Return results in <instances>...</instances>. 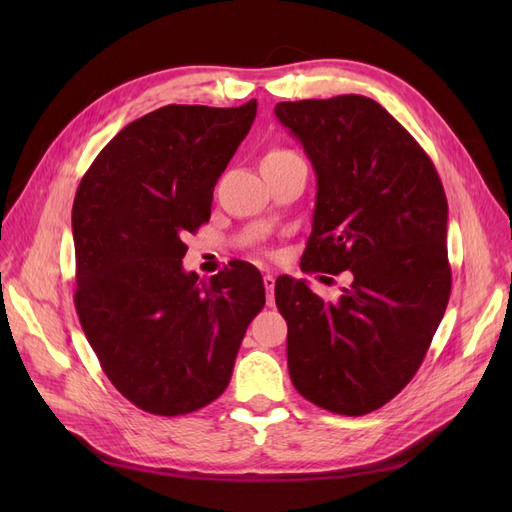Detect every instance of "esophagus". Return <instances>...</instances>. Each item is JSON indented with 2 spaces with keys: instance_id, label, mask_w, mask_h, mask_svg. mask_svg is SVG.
<instances>
[{
  "instance_id": "obj_1",
  "label": "esophagus",
  "mask_w": 512,
  "mask_h": 512,
  "mask_svg": "<svg viewBox=\"0 0 512 512\" xmlns=\"http://www.w3.org/2000/svg\"><path fill=\"white\" fill-rule=\"evenodd\" d=\"M264 288L268 292V303H273V292H275V277L273 275H264Z\"/></svg>"
}]
</instances>
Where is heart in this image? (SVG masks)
<instances>
[{
  "instance_id": "1",
  "label": "heart",
  "mask_w": 512,
  "mask_h": 512,
  "mask_svg": "<svg viewBox=\"0 0 512 512\" xmlns=\"http://www.w3.org/2000/svg\"><path fill=\"white\" fill-rule=\"evenodd\" d=\"M284 154H292V151L290 149H273L266 158H270V156H284Z\"/></svg>"
}]
</instances>
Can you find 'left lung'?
Instances as JSON below:
<instances>
[{"label":"left lung","instance_id":"left-lung-1","mask_svg":"<svg viewBox=\"0 0 512 512\" xmlns=\"http://www.w3.org/2000/svg\"><path fill=\"white\" fill-rule=\"evenodd\" d=\"M317 173L303 273L352 284L323 301L281 275L292 385L314 405L365 416L418 372L451 295L447 195L431 158L383 105L361 94L277 103Z\"/></svg>","mask_w":512,"mask_h":512}]
</instances>
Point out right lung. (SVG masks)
Instances as JSON below:
<instances>
[{"mask_svg": "<svg viewBox=\"0 0 512 512\" xmlns=\"http://www.w3.org/2000/svg\"><path fill=\"white\" fill-rule=\"evenodd\" d=\"M239 107L165 105L123 127L72 206L74 306L112 385L138 409L184 416L226 389L262 273L228 264L184 273V235L209 222L213 189L255 121Z\"/></svg>", "mask_w": 512, "mask_h": 512, "instance_id": "obj_1", "label": "right lung"}]
</instances>
